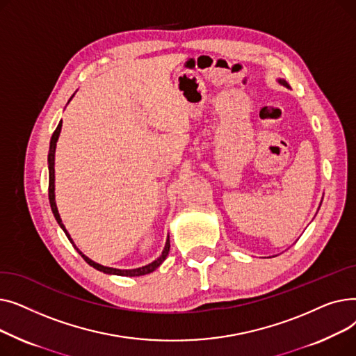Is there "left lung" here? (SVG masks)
Masks as SVG:
<instances>
[{"label":"left lung","instance_id":"left-lung-1","mask_svg":"<svg viewBox=\"0 0 356 356\" xmlns=\"http://www.w3.org/2000/svg\"><path fill=\"white\" fill-rule=\"evenodd\" d=\"M278 83H280V85H283V86H286V88H290V85H289L284 79H278Z\"/></svg>","mask_w":356,"mask_h":356}]
</instances>
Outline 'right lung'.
Segmentation results:
<instances>
[{
	"mask_svg": "<svg viewBox=\"0 0 356 356\" xmlns=\"http://www.w3.org/2000/svg\"><path fill=\"white\" fill-rule=\"evenodd\" d=\"M72 98H73V95H72ZM72 98H70V99H72ZM70 99H69V101H70ZM60 129H62V121L59 122L58 128L54 129V133H53V136H51L50 148H49V156H47V163H49V200H50L51 212H53L56 220H58V223L60 225V228L63 229V232L66 234V236L69 238L70 244L74 247V250H76V251L82 255V258L86 261V263H88L90 267L97 268L98 271H102V273H105V274H115V275H125V277H138V275H145V274L153 273L156 268H159V267L161 266V263H163V261H164V259L167 258V255H168V251H170V238H168V236H167V241H165L164 250H163L161 255H160L157 259H154L153 263H149V264H147V266H144V267L134 268V270H118V268H112V267L101 266V264L95 263V261L89 259L85 254H82V252L79 251V248H78L76 245H74L73 239L70 238L69 232L66 231L65 225L62 223V219H60V215H59V211H58V207H56V200H54V153H56V143H58L59 136H60Z\"/></svg>",
	"mask_w": 356,
	"mask_h": 356,
	"instance_id": "add662e5",
	"label": "right lung"
}]
</instances>
